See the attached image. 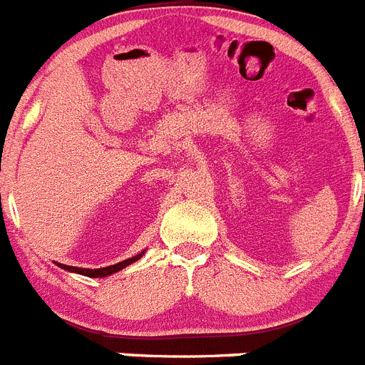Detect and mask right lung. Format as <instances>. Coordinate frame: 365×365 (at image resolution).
<instances>
[{
	"label": "right lung",
	"mask_w": 365,
	"mask_h": 365,
	"mask_svg": "<svg viewBox=\"0 0 365 365\" xmlns=\"http://www.w3.org/2000/svg\"><path fill=\"white\" fill-rule=\"evenodd\" d=\"M142 255H144V251L140 255H136V257L133 258H127V260H123V262H118V264H112V266L108 267H99V269H86V267H73V266H64V264H58V266L62 267V269H66V272H71V273H79V275H85V277H93V279H101V277H108L112 275V273L120 272V269H123L125 266H129V264L136 262L138 258H142Z\"/></svg>",
	"instance_id": "1"
}]
</instances>
